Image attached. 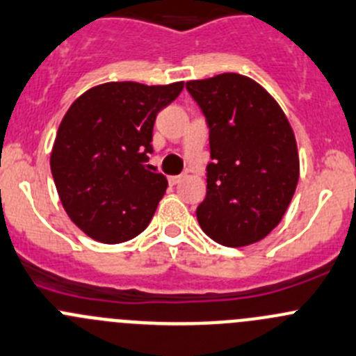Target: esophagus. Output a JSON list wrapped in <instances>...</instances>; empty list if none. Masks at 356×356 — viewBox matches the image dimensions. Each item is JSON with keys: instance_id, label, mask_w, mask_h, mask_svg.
<instances>
[{"instance_id": "obj_1", "label": "esophagus", "mask_w": 356, "mask_h": 356, "mask_svg": "<svg viewBox=\"0 0 356 356\" xmlns=\"http://www.w3.org/2000/svg\"><path fill=\"white\" fill-rule=\"evenodd\" d=\"M184 177H186L184 174H181V175H172V177H168V182H170L172 186H175V184H179V182H181Z\"/></svg>"}]
</instances>
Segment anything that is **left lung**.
Returning a JSON list of instances; mask_svg holds the SVG:
<instances>
[{
	"label": "left lung",
	"instance_id": "left-lung-1",
	"mask_svg": "<svg viewBox=\"0 0 356 356\" xmlns=\"http://www.w3.org/2000/svg\"><path fill=\"white\" fill-rule=\"evenodd\" d=\"M186 88L209 125L207 196L196 209L202 229L226 247L271 233L299 181L294 132L278 102L236 72L193 79Z\"/></svg>",
	"mask_w": 356,
	"mask_h": 356
}]
</instances>
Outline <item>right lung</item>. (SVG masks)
<instances>
[{"mask_svg":"<svg viewBox=\"0 0 356 356\" xmlns=\"http://www.w3.org/2000/svg\"><path fill=\"white\" fill-rule=\"evenodd\" d=\"M182 86L111 81L86 90L67 109L50 168L65 212L83 233L122 243L146 229L168 186L147 165L154 120Z\"/></svg>","mask_w":356,"mask_h":356,"instance_id":"add662e5","label":"right lung"}]
</instances>
